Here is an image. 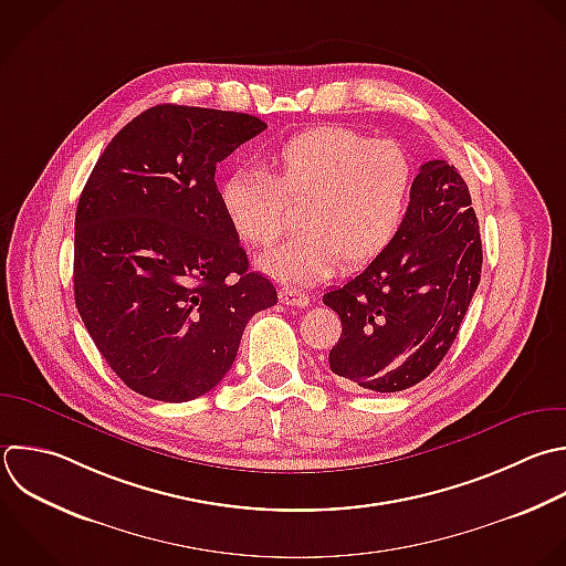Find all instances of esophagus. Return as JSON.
I'll return each mask as SVG.
<instances>
[{
  "instance_id": "1",
  "label": "esophagus",
  "mask_w": 566,
  "mask_h": 566,
  "mask_svg": "<svg viewBox=\"0 0 566 566\" xmlns=\"http://www.w3.org/2000/svg\"><path fill=\"white\" fill-rule=\"evenodd\" d=\"M279 298H281V303L294 305V307H305L310 303V296L305 292H301L296 287H290V285H283L279 290Z\"/></svg>"
}]
</instances>
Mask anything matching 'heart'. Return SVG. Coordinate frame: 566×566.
Returning <instances> with one entry per match:
<instances>
[{"label":"heart","instance_id":"heart-1","mask_svg":"<svg viewBox=\"0 0 566 566\" xmlns=\"http://www.w3.org/2000/svg\"><path fill=\"white\" fill-rule=\"evenodd\" d=\"M263 166L232 172L221 186V208L243 243L272 248L287 230V203L307 201L305 232L261 259V270L283 283L310 285L343 263L367 268L407 219L413 166L396 142L318 126L272 148Z\"/></svg>","mask_w":566,"mask_h":566}]
</instances>
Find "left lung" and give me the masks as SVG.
Segmentation results:
<instances>
[{
	"label": "left lung",
	"instance_id": "obj_1",
	"mask_svg": "<svg viewBox=\"0 0 566 566\" xmlns=\"http://www.w3.org/2000/svg\"><path fill=\"white\" fill-rule=\"evenodd\" d=\"M482 243L458 170L420 166L389 250L323 303L340 316L329 369L340 382L391 394L427 378L458 336L480 283Z\"/></svg>",
	"mask_w": 566,
	"mask_h": 566
}]
</instances>
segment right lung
Instances as JSON below:
<instances>
[{"instance_id":"1","label":"right lung","mask_w":566,"mask_h":566,"mask_svg":"<svg viewBox=\"0 0 566 566\" xmlns=\"http://www.w3.org/2000/svg\"><path fill=\"white\" fill-rule=\"evenodd\" d=\"M268 126L164 104L124 126L75 217V303L111 369L137 394L186 402L232 367L248 321L276 305L221 208L217 164Z\"/></svg>"}]
</instances>
